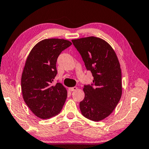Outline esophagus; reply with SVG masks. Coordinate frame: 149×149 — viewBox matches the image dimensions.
<instances>
[{
    "instance_id": "34e87169",
    "label": "esophagus",
    "mask_w": 149,
    "mask_h": 149,
    "mask_svg": "<svg viewBox=\"0 0 149 149\" xmlns=\"http://www.w3.org/2000/svg\"><path fill=\"white\" fill-rule=\"evenodd\" d=\"M78 89L77 87H71V88H69V91H71V92H72V91H76Z\"/></svg>"
}]
</instances>
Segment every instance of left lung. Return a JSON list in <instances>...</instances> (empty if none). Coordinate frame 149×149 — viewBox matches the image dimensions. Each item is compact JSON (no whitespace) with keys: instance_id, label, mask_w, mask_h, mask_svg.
Segmentation results:
<instances>
[{"instance_id":"obj_1","label":"left lung","mask_w":149,"mask_h":149,"mask_svg":"<svg viewBox=\"0 0 149 149\" xmlns=\"http://www.w3.org/2000/svg\"><path fill=\"white\" fill-rule=\"evenodd\" d=\"M72 42L93 77V84L83 88L85 97L80 103V109L88 119L102 120L113 113L122 96L118 59L113 48L103 39L88 36Z\"/></svg>"}]
</instances>
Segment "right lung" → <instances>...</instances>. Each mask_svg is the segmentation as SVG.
<instances>
[{
    "instance_id": "1",
    "label": "right lung",
    "mask_w": 149,
    "mask_h": 149,
    "mask_svg": "<svg viewBox=\"0 0 149 149\" xmlns=\"http://www.w3.org/2000/svg\"><path fill=\"white\" fill-rule=\"evenodd\" d=\"M71 44L65 39H44L33 47L26 60L21 82L23 98L38 118L56 116L64 105L66 88L59 82L53 84V81L57 72V57Z\"/></svg>"
}]
</instances>
